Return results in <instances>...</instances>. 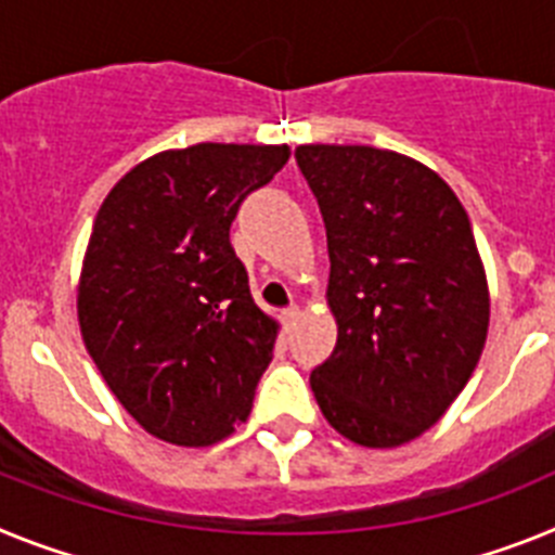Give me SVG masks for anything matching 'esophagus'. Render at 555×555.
I'll return each instance as SVG.
<instances>
[{
	"mask_svg": "<svg viewBox=\"0 0 555 555\" xmlns=\"http://www.w3.org/2000/svg\"><path fill=\"white\" fill-rule=\"evenodd\" d=\"M298 318H301V310H298V307H287V310L282 312V324H284V330H293V326H296Z\"/></svg>",
	"mask_w": 555,
	"mask_h": 555,
	"instance_id": "1",
	"label": "esophagus"
}]
</instances>
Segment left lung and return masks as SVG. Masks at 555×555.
Instances as JSON below:
<instances>
[{
    "instance_id": "obj_1",
    "label": "left lung",
    "mask_w": 555,
    "mask_h": 555,
    "mask_svg": "<svg viewBox=\"0 0 555 555\" xmlns=\"http://www.w3.org/2000/svg\"><path fill=\"white\" fill-rule=\"evenodd\" d=\"M330 248L337 344L310 374L326 422L360 447L408 444L469 383L489 330L472 223L430 167L369 144H301Z\"/></svg>"
}]
</instances>
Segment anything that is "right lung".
Instances as JSON below:
<instances>
[{
  "label": "right lung",
  "mask_w": 555,
  "mask_h": 555,
  "mask_svg": "<svg viewBox=\"0 0 555 555\" xmlns=\"http://www.w3.org/2000/svg\"><path fill=\"white\" fill-rule=\"evenodd\" d=\"M287 144H192L144 158L100 206L77 321L114 397L151 436L209 447L245 422L279 324L250 298L229 229Z\"/></svg>",
  "instance_id": "right-lung-1"
}]
</instances>
